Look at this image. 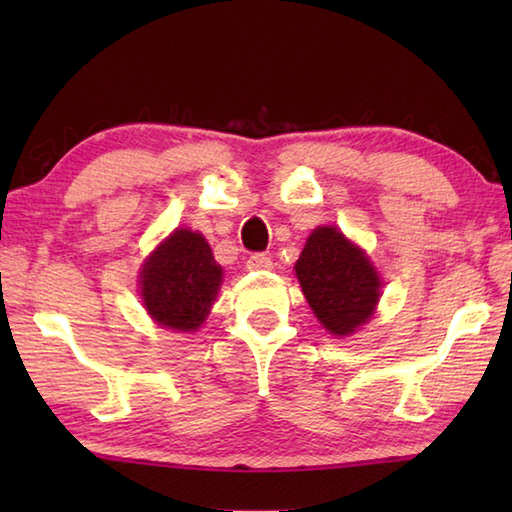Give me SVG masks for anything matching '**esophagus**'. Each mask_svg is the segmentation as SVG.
I'll list each match as a JSON object with an SVG mask.
<instances>
[{
  "label": "esophagus",
  "instance_id": "34e87169",
  "mask_svg": "<svg viewBox=\"0 0 512 512\" xmlns=\"http://www.w3.org/2000/svg\"><path fill=\"white\" fill-rule=\"evenodd\" d=\"M246 268L248 270H270V268H273V259H270L268 255H262V253L250 255L248 262H246Z\"/></svg>",
  "mask_w": 512,
  "mask_h": 512
}]
</instances>
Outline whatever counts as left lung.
<instances>
[{
    "label": "left lung",
    "instance_id": "1",
    "mask_svg": "<svg viewBox=\"0 0 512 512\" xmlns=\"http://www.w3.org/2000/svg\"><path fill=\"white\" fill-rule=\"evenodd\" d=\"M314 317L334 336H350L365 325L380 299V281L363 248L336 226H317L295 264Z\"/></svg>",
    "mask_w": 512,
    "mask_h": 512
}]
</instances>
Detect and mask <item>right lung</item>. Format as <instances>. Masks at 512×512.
<instances>
[{"label":"right lung","instance_id":"right-lung-1","mask_svg":"<svg viewBox=\"0 0 512 512\" xmlns=\"http://www.w3.org/2000/svg\"><path fill=\"white\" fill-rule=\"evenodd\" d=\"M222 277L204 235L176 228L140 268V297L160 328L195 332L209 317Z\"/></svg>","mask_w":512,"mask_h":512}]
</instances>
